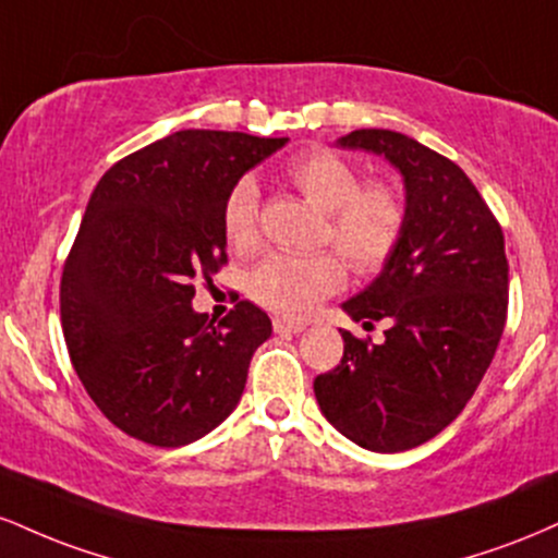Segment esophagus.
<instances>
[{
    "mask_svg": "<svg viewBox=\"0 0 558 558\" xmlns=\"http://www.w3.org/2000/svg\"><path fill=\"white\" fill-rule=\"evenodd\" d=\"M272 328H275V332H301L306 328L304 323H293V319H280V317H275L272 319Z\"/></svg>",
    "mask_w": 558,
    "mask_h": 558,
    "instance_id": "obj_1",
    "label": "esophagus"
}]
</instances>
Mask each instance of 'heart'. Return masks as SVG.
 <instances>
[{
    "instance_id": "1",
    "label": "heart",
    "mask_w": 558,
    "mask_h": 558,
    "mask_svg": "<svg viewBox=\"0 0 558 558\" xmlns=\"http://www.w3.org/2000/svg\"><path fill=\"white\" fill-rule=\"evenodd\" d=\"M286 181L328 217L323 243H332L356 275H375L401 246L409 226V202L390 181H364L362 170L330 149H310L286 168ZM222 235L233 252L257 243L259 191L241 178L222 202ZM341 256V257H342ZM340 257V258H341ZM337 254H267L246 272V293L272 315L301 317L336 293L345 280Z\"/></svg>"
}]
</instances>
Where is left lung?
Returning a JSON list of instances; mask_svg holds the SVG:
<instances>
[{
	"instance_id": "1",
	"label": "left lung",
	"mask_w": 558,
	"mask_h": 558,
	"mask_svg": "<svg viewBox=\"0 0 558 558\" xmlns=\"http://www.w3.org/2000/svg\"><path fill=\"white\" fill-rule=\"evenodd\" d=\"M338 144L401 170L409 226L383 272L343 310L386 341L343 336L341 364L315 377L323 414L362 448L396 453L462 414L490 367L509 310L504 230L457 162L383 128Z\"/></svg>"
}]
</instances>
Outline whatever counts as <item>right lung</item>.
Segmentation results:
<instances>
[{"instance_id": "obj_1", "label": "right lung", "mask_w": 558, "mask_h": 558, "mask_svg": "<svg viewBox=\"0 0 558 558\" xmlns=\"http://www.w3.org/2000/svg\"><path fill=\"white\" fill-rule=\"evenodd\" d=\"M286 141L178 131L96 183L62 267V336L86 393L131 438L185 446L239 403L270 317L239 301L215 325L191 299L228 265L226 194Z\"/></svg>"}]
</instances>
